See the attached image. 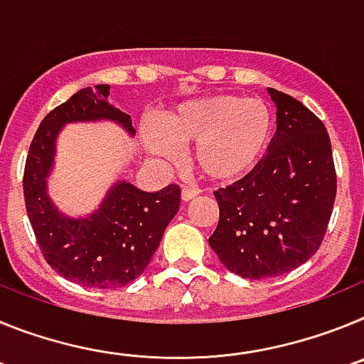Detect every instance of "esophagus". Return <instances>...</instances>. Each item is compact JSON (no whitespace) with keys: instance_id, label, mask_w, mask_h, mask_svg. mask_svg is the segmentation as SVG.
<instances>
[{"instance_id":"esophagus-1","label":"esophagus","mask_w":364,"mask_h":364,"mask_svg":"<svg viewBox=\"0 0 364 364\" xmlns=\"http://www.w3.org/2000/svg\"><path fill=\"white\" fill-rule=\"evenodd\" d=\"M198 193H200V189L191 188V186H184V188H182V200H193L195 197H198Z\"/></svg>"}]
</instances>
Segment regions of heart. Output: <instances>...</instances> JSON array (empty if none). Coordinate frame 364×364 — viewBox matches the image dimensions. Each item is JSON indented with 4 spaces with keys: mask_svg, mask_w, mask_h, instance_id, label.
<instances>
[{
    "mask_svg": "<svg viewBox=\"0 0 364 364\" xmlns=\"http://www.w3.org/2000/svg\"><path fill=\"white\" fill-rule=\"evenodd\" d=\"M164 136L176 146H195L191 162L204 178L222 182L255 166L272 131V112L262 100L215 95L189 100L160 120ZM147 147L171 156V146L159 134H147Z\"/></svg>",
    "mask_w": 364,
    "mask_h": 364,
    "instance_id": "obj_1",
    "label": "heart"
}]
</instances>
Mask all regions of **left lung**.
Returning a JSON list of instances; mask_svg holds the SVG:
<instances>
[{
    "mask_svg": "<svg viewBox=\"0 0 364 364\" xmlns=\"http://www.w3.org/2000/svg\"><path fill=\"white\" fill-rule=\"evenodd\" d=\"M277 131L252 171L215 191L218 224L210 246L230 272L268 279L304 264L326 233L337 193L330 136L294 96L268 89Z\"/></svg>",
    "mask_w": 364,
    "mask_h": 364,
    "instance_id": "obj_1",
    "label": "left lung"
}]
</instances>
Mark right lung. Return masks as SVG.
<instances>
[{"label": "right lung", "mask_w": 364, "mask_h": 364, "mask_svg": "<svg viewBox=\"0 0 364 364\" xmlns=\"http://www.w3.org/2000/svg\"><path fill=\"white\" fill-rule=\"evenodd\" d=\"M109 85L85 87L41 120L28 147L23 195L31 226L47 264L63 279L89 288H120L138 279L180 208V188L147 193L117 182L89 217L60 213L47 195L56 138L70 122L111 120L134 134L127 112L107 102Z\"/></svg>", "instance_id": "obj_1"}]
</instances>
